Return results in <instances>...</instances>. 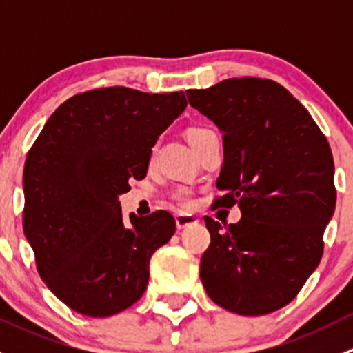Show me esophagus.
<instances>
[{"label": "esophagus", "mask_w": 353, "mask_h": 353, "mask_svg": "<svg viewBox=\"0 0 353 353\" xmlns=\"http://www.w3.org/2000/svg\"><path fill=\"white\" fill-rule=\"evenodd\" d=\"M196 222H198V219L193 215H186V213H179V215H176V227L179 230L194 225Z\"/></svg>", "instance_id": "esophagus-1"}]
</instances>
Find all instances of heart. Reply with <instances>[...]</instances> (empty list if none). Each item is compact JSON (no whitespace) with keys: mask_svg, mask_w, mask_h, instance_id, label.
Masks as SVG:
<instances>
[{"mask_svg":"<svg viewBox=\"0 0 353 353\" xmlns=\"http://www.w3.org/2000/svg\"><path fill=\"white\" fill-rule=\"evenodd\" d=\"M203 131H206V130H203V128H191V130H188V133H186L188 141L193 140V138H196L198 134L203 133ZM176 199L179 203H183V205H190L191 203V196L188 191H179V193H176Z\"/></svg>","mask_w":353,"mask_h":353,"instance_id":"b5f03b06","label":"heart"}]
</instances>
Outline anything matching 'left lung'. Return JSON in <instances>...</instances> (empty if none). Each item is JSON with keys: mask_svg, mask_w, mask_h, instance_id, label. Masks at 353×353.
<instances>
[{"mask_svg": "<svg viewBox=\"0 0 353 353\" xmlns=\"http://www.w3.org/2000/svg\"><path fill=\"white\" fill-rule=\"evenodd\" d=\"M190 105L223 134L216 206L241 210L229 227L205 216L212 243L199 279L215 304L243 316L287 305L323 256L334 213V163L307 109L282 85L229 78L188 90Z\"/></svg>", "mask_w": 353, "mask_h": 353, "instance_id": "1", "label": "left lung"}]
</instances>
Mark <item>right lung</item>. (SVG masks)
Returning a JSON list of instances; mask_svg holds the SVG:
<instances>
[{"label": "right lung", "mask_w": 353, "mask_h": 353, "mask_svg": "<svg viewBox=\"0 0 353 353\" xmlns=\"http://www.w3.org/2000/svg\"><path fill=\"white\" fill-rule=\"evenodd\" d=\"M184 92L99 88L49 116L23 167V232L37 272L68 307L108 318L143 295L169 212L123 219L119 196L147 176L152 148L186 109Z\"/></svg>", "instance_id": "right-lung-1"}]
</instances>
